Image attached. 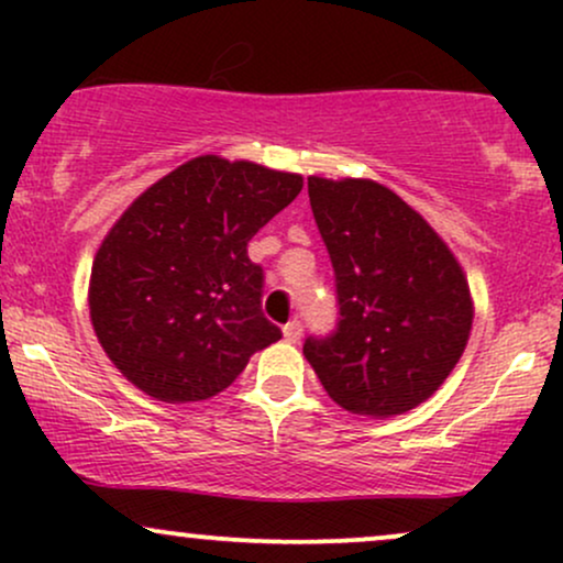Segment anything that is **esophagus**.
<instances>
[{
	"label": "esophagus",
	"mask_w": 563,
	"mask_h": 563,
	"mask_svg": "<svg viewBox=\"0 0 563 563\" xmlns=\"http://www.w3.org/2000/svg\"><path fill=\"white\" fill-rule=\"evenodd\" d=\"M301 320H290L286 322V328H283V335H286V341H290V344H296V341L301 339Z\"/></svg>",
	"instance_id": "obj_1"
}]
</instances>
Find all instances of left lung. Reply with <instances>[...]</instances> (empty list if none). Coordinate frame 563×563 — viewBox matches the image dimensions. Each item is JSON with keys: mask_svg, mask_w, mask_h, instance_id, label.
I'll list each match as a JSON object with an SVG mask.
<instances>
[{"mask_svg": "<svg viewBox=\"0 0 563 563\" xmlns=\"http://www.w3.org/2000/svg\"><path fill=\"white\" fill-rule=\"evenodd\" d=\"M333 264L339 322L303 357L349 412L389 418L429 399L466 349L474 307L452 251L416 209L373 179L309 177Z\"/></svg>", "mask_w": 563, "mask_h": 563, "instance_id": "8db88e82", "label": "left lung"}]
</instances>
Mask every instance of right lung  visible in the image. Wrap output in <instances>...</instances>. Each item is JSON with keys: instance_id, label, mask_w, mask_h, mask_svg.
Masks as SVG:
<instances>
[{"instance_id": "add662e5", "label": "right lung", "mask_w": 563, "mask_h": 563, "mask_svg": "<svg viewBox=\"0 0 563 563\" xmlns=\"http://www.w3.org/2000/svg\"><path fill=\"white\" fill-rule=\"evenodd\" d=\"M301 185L299 174L198 156L121 214L95 256L89 314L137 389L161 402L209 399L280 339L249 241Z\"/></svg>"}]
</instances>
